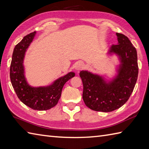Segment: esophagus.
<instances>
[{
  "label": "esophagus",
  "mask_w": 149,
  "mask_h": 149,
  "mask_svg": "<svg viewBox=\"0 0 149 149\" xmlns=\"http://www.w3.org/2000/svg\"><path fill=\"white\" fill-rule=\"evenodd\" d=\"M84 63L82 62H78L75 65V69L77 71H79L84 68Z\"/></svg>",
  "instance_id": "1"
}]
</instances>
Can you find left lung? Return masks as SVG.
Listing matches in <instances>:
<instances>
[{"label": "left lung", "mask_w": 149, "mask_h": 149, "mask_svg": "<svg viewBox=\"0 0 149 149\" xmlns=\"http://www.w3.org/2000/svg\"><path fill=\"white\" fill-rule=\"evenodd\" d=\"M118 43L113 45L109 53H116L121 64L118 74L106 82L102 77L81 71L84 86L82 98L87 107L95 111L111 112L119 109L129 100L138 79L137 51L127 36L116 33Z\"/></svg>", "instance_id": "8db88e82"}]
</instances>
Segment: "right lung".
<instances>
[{
  "mask_svg": "<svg viewBox=\"0 0 149 149\" xmlns=\"http://www.w3.org/2000/svg\"><path fill=\"white\" fill-rule=\"evenodd\" d=\"M36 32L24 36L14 48L10 65V79L18 98L23 104L34 110L45 111L54 107L61 96L62 88L69 79L74 77L70 72L57 79L47 87H33L26 81L23 61L26 49L34 38Z\"/></svg>",
  "mask_w": 149,
  "mask_h": 149,
  "instance_id": "add662e5",
  "label": "right lung"
}]
</instances>
